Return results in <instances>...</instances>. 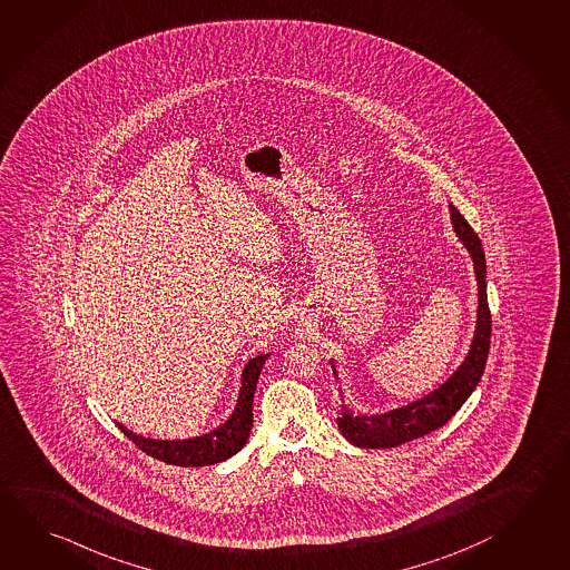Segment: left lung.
<instances>
[{"instance_id": "obj_1", "label": "left lung", "mask_w": 570, "mask_h": 570, "mask_svg": "<svg viewBox=\"0 0 570 570\" xmlns=\"http://www.w3.org/2000/svg\"><path fill=\"white\" fill-rule=\"evenodd\" d=\"M450 220L454 227L455 237L466 247L470 259L474 263V275L478 283L476 327L470 342L466 357L455 367V372L438 385L434 392L417 397L410 404L387 410L383 414H353L343 397L342 414L337 417V428L342 430L347 442L357 448H395L415 438L434 432L452 417L464 405L468 397L476 390L480 377L487 367L488 350H490V309L487 295V257L482 243L474 228L470 227L466 218L450 203ZM332 363L333 375L340 380V372Z\"/></svg>"}]
</instances>
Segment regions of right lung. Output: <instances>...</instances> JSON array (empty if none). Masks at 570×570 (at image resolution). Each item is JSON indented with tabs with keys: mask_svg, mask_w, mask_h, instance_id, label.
Wrapping results in <instances>:
<instances>
[{
	"mask_svg": "<svg viewBox=\"0 0 570 570\" xmlns=\"http://www.w3.org/2000/svg\"><path fill=\"white\" fill-rule=\"evenodd\" d=\"M269 355L271 353H259L245 363L240 373V390H238L235 410L223 424H218L207 434L187 438V440H156V438L132 434L122 425L120 430L142 452L166 464L188 468L210 466V464L225 462L247 444L250 425H253V397L259 382L261 370Z\"/></svg>",
	"mask_w": 570,
	"mask_h": 570,
	"instance_id": "right-lung-1",
	"label": "right lung"
}]
</instances>
